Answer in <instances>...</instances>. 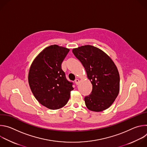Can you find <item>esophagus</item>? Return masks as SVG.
I'll list each match as a JSON object with an SVG mask.
<instances>
[{
  "instance_id": "1",
  "label": "esophagus",
  "mask_w": 147,
  "mask_h": 147,
  "mask_svg": "<svg viewBox=\"0 0 147 147\" xmlns=\"http://www.w3.org/2000/svg\"><path fill=\"white\" fill-rule=\"evenodd\" d=\"M79 82H80V81H79V79H78V78H76V79L75 80V83L77 85H78V84L79 83Z\"/></svg>"
}]
</instances>
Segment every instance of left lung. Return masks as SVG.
Returning <instances> with one entry per match:
<instances>
[{"mask_svg": "<svg viewBox=\"0 0 147 147\" xmlns=\"http://www.w3.org/2000/svg\"><path fill=\"white\" fill-rule=\"evenodd\" d=\"M73 53L84 67L92 85V92L84 98L86 107L94 112L108 109L120 89L119 73L114 62L104 52L92 45L73 49Z\"/></svg>", "mask_w": 147, "mask_h": 147, "instance_id": "obj_1", "label": "left lung"}]
</instances>
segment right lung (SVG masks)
<instances>
[{"label": "right lung", "mask_w": 147, "mask_h": 147, "mask_svg": "<svg viewBox=\"0 0 147 147\" xmlns=\"http://www.w3.org/2000/svg\"><path fill=\"white\" fill-rule=\"evenodd\" d=\"M69 49L51 45L34 59L28 74V83L32 94L43 106L58 109L67 103L73 83L68 81L61 69V63Z\"/></svg>", "instance_id": "right-lung-1"}]
</instances>
